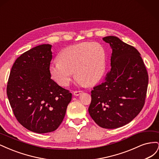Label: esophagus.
Segmentation results:
<instances>
[{"label": "esophagus", "instance_id": "1", "mask_svg": "<svg viewBox=\"0 0 159 159\" xmlns=\"http://www.w3.org/2000/svg\"><path fill=\"white\" fill-rule=\"evenodd\" d=\"M82 93H83L82 91H80V90H79V91H74V95H75V96H78V95H80V94H81Z\"/></svg>", "mask_w": 159, "mask_h": 159}]
</instances>
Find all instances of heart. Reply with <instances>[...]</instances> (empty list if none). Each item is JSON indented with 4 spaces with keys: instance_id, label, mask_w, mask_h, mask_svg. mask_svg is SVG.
Returning <instances> with one entry per match:
<instances>
[{
    "instance_id": "b5f03b06",
    "label": "heart",
    "mask_w": 159,
    "mask_h": 159,
    "mask_svg": "<svg viewBox=\"0 0 159 159\" xmlns=\"http://www.w3.org/2000/svg\"><path fill=\"white\" fill-rule=\"evenodd\" d=\"M106 70V54L103 47L93 42H86L66 48L59 61H52L49 72L56 82L68 86L73 78L85 85H93L102 78Z\"/></svg>"
}]
</instances>
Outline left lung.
<instances>
[{
    "label": "left lung",
    "mask_w": 159,
    "mask_h": 159,
    "mask_svg": "<svg viewBox=\"0 0 159 159\" xmlns=\"http://www.w3.org/2000/svg\"><path fill=\"white\" fill-rule=\"evenodd\" d=\"M112 50L111 68L91 91L89 113L98 125L116 129L137 117L145 104L148 76L140 53L113 36L104 37Z\"/></svg>",
    "instance_id": "8db88e82"
}]
</instances>
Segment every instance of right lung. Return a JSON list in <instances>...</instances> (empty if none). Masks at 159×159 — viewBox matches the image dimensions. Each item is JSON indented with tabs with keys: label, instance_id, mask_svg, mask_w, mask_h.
Instances as JSON below:
<instances>
[{
	"label": "right lung",
	"instance_id": "add662e5",
	"mask_svg": "<svg viewBox=\"0 0 159 159\" xmlns=\"http://www.w3.org/2000/svg\"><path fill=\"white\" fill-rule=\"evenodd\" d=\"M52 45L37 46L18 57L9 75L7 93L14 116L37 133L56 130L65 117L71 93L51 79Z\"/></svg>",
	"mask_w": 159,
	"mask_h": 159
}]
</instances>
